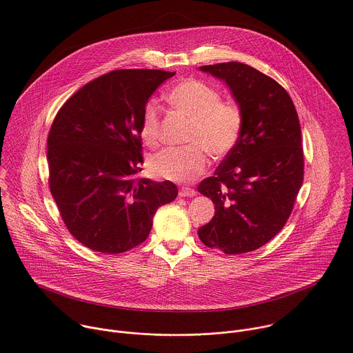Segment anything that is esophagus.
I'll return each instance as SVG.
<instances>
[{
	"label": "esophagus",
	"mask_w": 353,
	"mask_h": 353,
	"mask_svg": "<svg viewBox=\"0 0 353 353\" xmlns=\"http://www.w3.org/2000/svg\"><path fill=\"white\" fill-rule=\"evenodd\" d=\"M195 195H196V192L188 187H181L179 191V196H181V198H192Z\"/></svg>",
	"instance_id": "34e87169"
}]
</instances>
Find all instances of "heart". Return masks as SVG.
Segmentation results:
<instances>
[{
  "mask_svg": "<svg viewBox=\"0 0 353 353\" xmlns=\"http://www.w3.org/2000/svg\"><path fill=\"white\" fill-rule=\"evenodd\" d=\"M172 107L191 118L185 147L163 148L151 155L147 163L151 176L170 181H188L203 172L208 158L224 157L236 145L243 114L234 101H223L221 94L208 83L188 78L174 85L166 94ZM141 140L154 147L159 139V108L150 101L143 111L140 123Z\"/></svg>",
  "mask_w": 353,
  "mask_h": 353,
  "instance_id": "b5f03b06",
  "label": "heart"
}]
</instances>
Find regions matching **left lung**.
Returning <instances> with one entry per match:
<instances>
[{
    "label": "left lung",
    "instance_id": "8db88e82",
    "mask_svg": "<svg viewBox=\"0 0 353 353\" xmlns=\"http://www.w3.org/2000/svg\"><path fill=\"white\" fill-rule=\"evenodd\" d=\"M230 88L243 114L236 145L198 191L214 203L199 239L225 254L270 242L292 214L304 180L301 126L289 93L271 77L238 61L202 65Z\"/></svg>",
    "mask_w": 353,
    "mask_h": 353
}]
</instances>
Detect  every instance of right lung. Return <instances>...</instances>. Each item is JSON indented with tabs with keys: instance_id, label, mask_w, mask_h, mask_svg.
I'll use <instances>...</instances> for the list:
<instances>
[{
	"instance_id": "add662e5",
	"label": "right lung",
	"mask_w": 353,
	"mask_h": 353,
	"mask_svg": "<svg viewBox=\"0 0 353 353\" xmlns=\"http://www.w3.org/2000/svg\"><path fill=\"white\" fill-rule=\"evenodd\" d=\"M176 72L117 70L75 92L48 136L49 188L70 234L104 254L143 243L162 205L176 199L166 180L141 172L140 123L151 94Z\"/></svg>"
}]
</instances>
